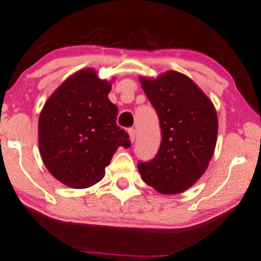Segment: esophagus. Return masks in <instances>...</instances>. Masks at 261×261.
Here are the masks:
<instances>
[{
  "instance_id": "34e87169",
  "label": "esophagus",
  "mask_w": 261,
  "mask_h": 261,
  "mask_svg": "<svg viewBox=\"0 0 261 261\" xmlns=\"http://www.w3.org/2000/svg\"><path fill=\"white\" fill-rule=\"evenodd\" d=\"M128 134H129L130 142L133 143L134 139H136V129H134V128H129V129H128Z\"/></svg>"
}]
</instances>
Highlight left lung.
<instances>
[{
    "label": "left lung",
    "instance_id": "8db88e82",
    "mask_svg": "<svg viewBox=\"0 0 261 261\" xmlns=\"http://www.w3.org/2000/svg\"><path fill=\"white\" fill-rule=\"evenodd\" d=\"M140 83L159 117L163 137L154 159L138 163L139 174L160 194H180L203 175L215 151V106L191 79L177 71L155 80L140 77Z\"/></svg>",
    "mask_w": 261,
    "mask_h": 261
}]
</instances>
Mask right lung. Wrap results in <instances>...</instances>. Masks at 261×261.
Wrapping results in <instances>:
<instances>
[{"mask_svg": "<svg viewBox=\"0 0 261 261\" xmlns=\"http://www.w3.org/2000/svg\"><path fill=\"white\" fill-rule=\"evenodd\" d=\"M111 89V83L92 69H84L64 81L44 105L38 127L40 155L64 185H95L118 146H130L128 133L116 123L118 108L108 99Z\"/></svg>", "mask_w": 261, "mask_h": 261, "instance_id": "add662e5", "label": "right lung"}]
</instances>
